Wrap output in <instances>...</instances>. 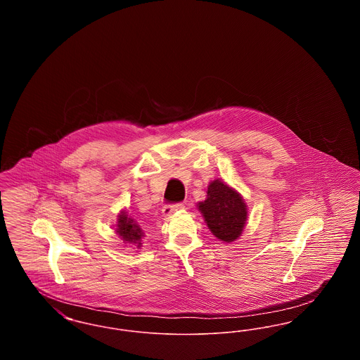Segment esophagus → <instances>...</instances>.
I'll use <instances>...</instances> for the list:
<instances>
[{
  "mask_svg": "<svg viewBox=\"0 0 360 360\" xmlns=\"http://www.w3.org/2000/svg\"><path fill=\"white\" fill-rule=\"evenodd\" d=\"M185 209V206L182 205V204H174V205H166L163 206V209H162V214H163V217H170L172 214L174 213H176V212H181V210H184Z\"/></svg>",
  "mask_w": 360,
  "mask_h": 360,
  "instance_id": "34e87169",
  "label": "esophagus"
}]
</instances>
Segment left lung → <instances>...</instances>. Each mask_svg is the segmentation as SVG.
<instances>
[{
  "label": "left lung",
  "instance_id": "obj_1",
  "mask_svg": "<svg viewBox=\"0 0 360 360\" xmlns=\"http://www.w3.org/2000/svg\"><path fill=\"white\" fill-rule=\"evenodd\" d=\"M214 238L232 243L241 236L247 223L248 207L238 190L217 178L207 185L206 198L197 204Z\"/></svg>",
  "mask_w": 360,
  "mask_h": 360
}]
</instances>
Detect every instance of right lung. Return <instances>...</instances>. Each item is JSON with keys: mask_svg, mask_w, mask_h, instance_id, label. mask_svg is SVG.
Masks as SVG:
<instances>
[{"mask_svg": "<svg viewBox=\"0 0 360 360\" xmlns=\"http://www.w3.org/2000/svg\"><path fill=\"white\" fill-rule=\"evenodd\" d=\"M116 233L120 236L124 243L136 245L137 248H140L143 245V243H141V240L144 239L143 229L135 221V219L128 216V212L124 209L117 214Z\"/></svg>", "mask_w": 360, "mask_h": 360, "instance_id": "obj_1", "label": "right lung"}]
</instances>
